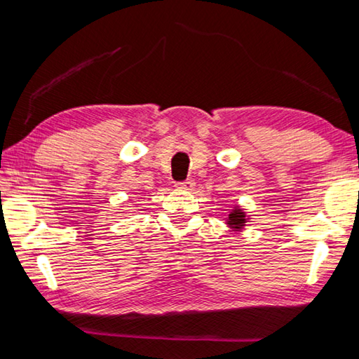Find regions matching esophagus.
Returning a JSON list of instances; mask_svg holds the SVG:
<instances>
[{"label":"esophagus","instance_id":"1","mask_svg":"<svg viewBox=\"0 0 359 359\" xmlns=\"http://www.w3.org/2000/svg\"><path fill=\"white\" fill-rule=\"evenodd\" d=\"M177 188H180V190H193L194 188V180L193 179H187V180H184V182H179L177 184Z\"/></svg>","mask_w":359,"mask_h":359}]
</instances>
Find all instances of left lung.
Returning <instances> with one entry per match:
<instances>
[{
  "mask_svg": "<svg viewBox=\"0 0 359 359\" xmlns=\"http://www.w3.org/2000/svg\"><path fill=\"white\" fill-rule=\"evenodd\" d=\"M247 220L248 218H247L245 212L239 208H234L229 212V215L226 218V224L233 231H241V229H244Z\"/></svg>",
  "mask_w": 359,
  "mask_h": 359,
  "instance_id": "left-lung-1",
  "label": "left lung"
}]
</instances>
